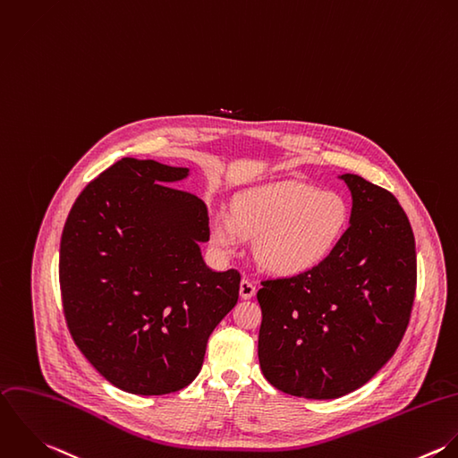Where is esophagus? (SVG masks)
Instances as JSON below:
<instances>
[{"label": "esophagus", "mask_w": 458, "mask_h": 458, "mask_svg": "<svg viewBox=\"0 0 458 458\" xmlns=\"http://www.w3.org/2000/svg\"><path fill=\"white\" fill-rule=\"evenodd\" d=\"M254 295H256V286L249 279H242V283H240V297L249 301Z\"/></svg>", "instance_id": "34e87169"}]
</instances>
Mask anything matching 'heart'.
<instances>
[{
	"mask_svg": "<svg viewBox=\"0 0 458 458\" xmlns=\"http://www.w3.org/2000/svg\"><path fill=\"white\" fill-rule=\"evenodd\" d=\"M350 220V206L337 191L276 181L236 193L231 213L218 209L209 215V231L224 254L238 252L245 238H258L259 265L293 277L321 267L337 250Z\"/></svg>",
	"mask_w": 458,
	"mask_h": 458,
	"instance_id": "heart-1",
	"label": "heart"
}]
</instances>
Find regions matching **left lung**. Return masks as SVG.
<instances>
[{"mask_svg":"<svg viewBox=\"0 0 458 458\" xmlns=\"http://www.w3.org/2000/svg\"><path fill=\"white\" fill-rule=\"evenodd\" d=\"M337 250L302 276L263 281L258 355L279 391L332 400L362 387L396 352L416 295V243L396 197L355 174Z\"/></svg>","mask_w":458,"mask_h":458,"instance_id":"8db88e82","label":"left lung"}]
</instances>
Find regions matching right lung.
<instances>
[{
	"mask_svg": "<svg viewBox=\"0 0 458 458\" xmlns=\"http://www.w3.org/2000/svg\"><path fill=\"white\" fill-rule=\"evenodd\" d=\"M190 168L123 157L76 199L60 242L69 332L115 387L156 396L200 371L209 334L238 302L240 274L213 272L206 204L174 182Z\"/></svg>",
	"mask_w": 458,
	"mask_h": 458,
	"instance_id": "add662e5",
	"label": "right lung"
}]
</instances>
